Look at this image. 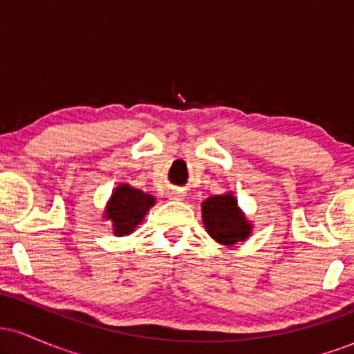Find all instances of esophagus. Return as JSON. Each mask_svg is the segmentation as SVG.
<instances>
[{"label":"esophagus","mask_w":354,"mask_h":354,"mask_svg":"<svg viewBox=\"0 0 354 354\" xmlns=\"http://www.w3.org/2000/svg\"><path fill=\"white\" fill-rule=\"evenodd\" d=\"M168 198L169 200H183V198H185V193H183V191H178V189H171L168 193Z\"/></svg>","instance_id":"34e87169"}]
</instances>
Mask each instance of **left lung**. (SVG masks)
<instances>
[{
  "label": "left lung",
  "mask_w": 354,
  "mask_h": 354,
  "mask_svg": "<svg viewBox=\"0 0 354 354\" xmlns=\"http://www.w3.org/2000/svg\"><path fill=\"white\" fill-rule=\"evenodd\" d=\"M203 223L211 238L223 245L245 241L251 233V225L238 208L231 194L211 196L203 203Z\"/></svg>",
  "instance_id": "obj_1"
}]
</instances>
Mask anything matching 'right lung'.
I'll use <instances>...</instances> for the list:
<instances>
[{"label":"right lung","mask_w":354,"mask_h":354,"mask_svg":"<svg viewBox=\"0 0 354 354\" xmlns=\"http://www.w3.org/2000/svg\"><path fill=\"white\" fill-rule=\"evenodd\" d=\"M153 205L154 198L151 194L131 188L129 185L118 186L106 208V218L113 221L116 236H124L135 231Z\"/></svg>","instance_id":"add662e5"}]
</instances>
